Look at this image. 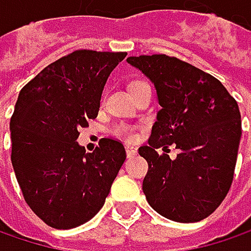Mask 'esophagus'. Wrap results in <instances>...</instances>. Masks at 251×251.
Returning <instances> with one entry per match:
<instances>
[{"label": "esophagus", "instance_id": "esophagus-1", "mask_svg": "<svg viewBox=\"0 0 251 251\" xmlns=\"http://www.w3.org/2000/svg\"><path fill=\"white\" fill-rule=\"evenodd\" d=\"M125 148H126V155H127V158H130V157L136 155V152H138L136 147H133V145H126Z\"/></svg>", "mask_w": 251, "mask_h": 251}]
</instances>
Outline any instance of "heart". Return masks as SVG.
<instances>
[{
  "mask_svg": "<svg viewBox=\"0 0 251 251\" xmlns=\"http://www.w3.org/2000/svg\"><path fill=\"white\" fill-rule=\"evenodd\" d=\"M139 84H142V82H141V81H135V82H132L130 90H132L133 87L139 85ZM115 133H116V135H119V136H122V138H126V139H133V138H135V129H133L130 125H119L116 129H115Z\"/></svg>",
  "mask_w": 251,
  "mask_h": 251,
  "instance_id": "heart-1",
  "label": "heart"
}]
</instances>
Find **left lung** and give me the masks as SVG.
Instances as JSON below:
<instances>
[{
  "label": "left lung",
  "instance_id": "obj_1",
  "mask_svg": "<svg viewBox=\"0 0 251 251\" xmlns=\"http://www.w3.org/2000/svg\"><path fill=\"white\" fill-rule=\"evenodd\" d=\"M126 61L150 78L161 106L148 145L138 150L148 163L142 183L147 201L172 221L198 223L231 187L241 138L238 104L215 76L175 56ZM172 143L179 150L173 160L167 154Z\"/></svg>",
  "mask_w": 251,
  "mask_h": 251
}]
</instances>
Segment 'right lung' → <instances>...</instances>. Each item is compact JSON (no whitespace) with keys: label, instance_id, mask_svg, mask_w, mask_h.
Returning a JSON list of instances; mask_svg holds the SVG:
<instances>
[{"label":"right lung","instance_id":"right-lung-1","mask_svg":"<svg viewBox=\"0 0 251 251\" xmlns=\"http://www.w3.org/2000/svg\"><path fill=\"white\" fill-rule=\"evenodd\" d=\"M126 52L75 50L22 88L10 121L11 163L30 209L48 226L70 229L104 205L126 151L103 138L85 152L78 129L97 118L110 73Z\"/></svg>","mask_w":251,"mask_h":251}]
</instances>
